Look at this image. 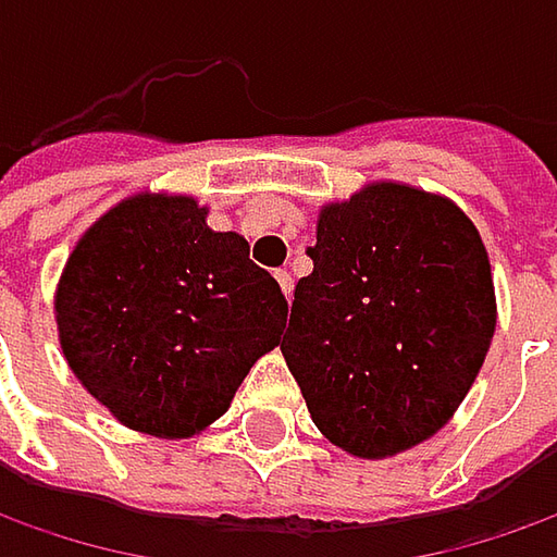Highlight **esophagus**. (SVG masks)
I'll return each mask as SVG.
<instances>
[{
	"label": "esophagus",
	"mask_w": 557,
	"mask_h": 557,
	"mask_svg": "<svg viewBox=\"0 0 557 557\" xmlns=\"http://www.w3.org/2000/svg\"><path fill=\"white\" fill-rule=\"evenodd\" d=\"M274 277H277L280 289H283V296L289 299V296H293V274H289V271H277Z\"/></svg>",
	"instance_id": "obj_1"
}]
</instances>
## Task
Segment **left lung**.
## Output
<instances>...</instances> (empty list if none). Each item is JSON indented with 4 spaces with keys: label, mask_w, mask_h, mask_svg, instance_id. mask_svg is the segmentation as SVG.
<instances>
[{
    "label": "left lung",
    "mask_w": 557,
    "mask_h": 557,
    "mask_svg": "<svg viewBox=\"0 0 557 557\" xmlns=\"http://www.w3.org/2000/svg\"><path fill=\"white\" fill-rule=\"evenodd\" d=\"M280 351L314 426L355 458H393L443 430L496 333L473 221L446 196L380 181L318 214Z\"/></svg>",
    "instance_id": "obj_1"
}]
</instances>
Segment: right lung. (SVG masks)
<instances>
[{
  "label": "right lung",
  "instance_id": "right-lung-1",
  "mask_svg": "<svg viewBox=\"0 0 557 557\" xmlns=\"http://www.w3.org/2000/svg\"><path fill=\"white\" fill-rule=\"evenodd\" d=\"M193 196L136 193L77 239L55 289L67 368L111 418L158 440L214 423L280 343L286 299Z\"/></svg>",
  "mask_w": 557,
  "mask_h": 557
}]
</instances>
